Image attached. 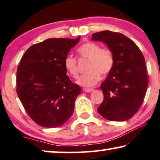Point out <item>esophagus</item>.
Returning a JSON list of instances; mask_svg holds the SVG:
<instances>
[{"instance_id":"34e87169","label":"esophagus","mask_w":160,"mask_h":160,"mask_svg":"<svg viewBox=\"0 0 160 160\" xmlns=\"http://www.w3.org/2000/svg\"><path fill=\"white\" fill-rule=\"evenodd\" d=\"M93 91V88H83V91L86 93H90V92H92Z\"/></svg>"}]
</instances>
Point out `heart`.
Here are the masks:
<instances>
[{"instance_id":"obj_1","label":"heart","mask_w":160,"mask_h":160,"mask_svg":"<svg viewBox=\"0 0 160 160\" xmlns=\"http://www.w3.org/2000/svg\"><path fill=\"white\" fill-rule=\"evenodd\" d=\"M80 58L88 59L86 69L88 72L78 78L77 82L85 87H91L97 83L101 79V74L106 75L111 72L114 66L113 52L109 48H102L100 44L88 42L78 49ZM66 71L72 78L78 76L77 59L72 56L66 57L63 61Z\"/></svg>"}]
</instances>
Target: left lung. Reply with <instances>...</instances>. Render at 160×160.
I'll return each instance as SVG.
<instances>
[{
    "instance_id": "left-lung-1",
    "label": "left lung",
    "mask_w": 160,
    "mask_h": 160,
    "mask_svg": "<svg viewBox=\"0 0 160 160\" xmlns=\"http://www.w3.org/2000/svg\"><path fill=\"white\" fill-rule=\"evenodd\" d=\"M91 39L105 43L115 58L113 68L100 86L104 99L98 112L110 121L128 120L140 109L148 88L143 55L135 42L117 32H98Z\"/></svg>"
}]
</instances>
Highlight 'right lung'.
<instances>
[{
    "mask_svg": "<svg viewBox=\"0 0 160 160\" xmlns=\"http://www.w3.org/2000/svg\"><path fill=\"white\" fill-rule=\"evenodd\" d=\"M48 39L28 49L17 72V93L34 122L62 126L74 112L81 88L67 75L63 61L80 40Z\"/></svg>",
    "mask_w": 160,
    "mask_h": 160,
    "instance_id": "1",
    "label": "right lung"
}]
</instances>
